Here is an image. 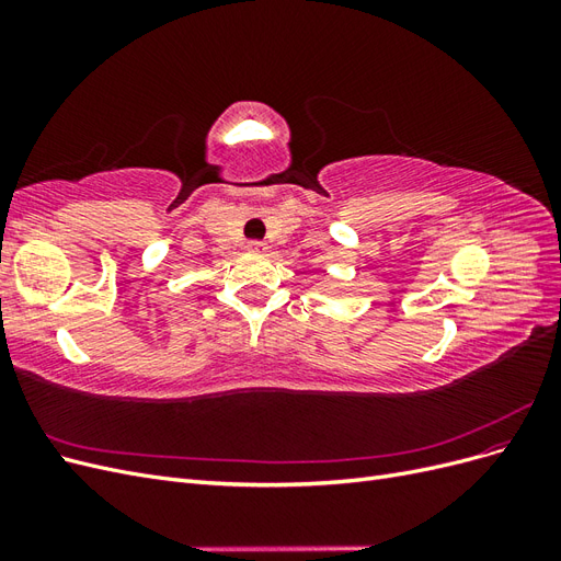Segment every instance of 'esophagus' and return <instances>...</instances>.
Returning <instances> with one entry per match:
<instances>
[{
  "mask_svg": "<svg viewBox=\"0 0 561 561\" xmlns=\"http://www.w3.org/2000/svg\"><path fill=\"white\" fill-rule=\"evenodd\" d=\"M248 250H250V252H257V254H260V252H266V243H262V241H250V243H248Z\"/></svg>",
  "mask_w": 561,
  "mask_h": 561,
  "instance_id": "obj_1",
  "label": "esophagus"
}]
</instances>
